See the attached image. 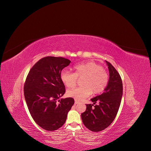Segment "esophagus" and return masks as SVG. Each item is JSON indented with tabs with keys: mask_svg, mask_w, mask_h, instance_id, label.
Wrapping results in <instances>:
<instances>
[{
	"mask_svg": "<svg viewBox=\"0 0 151 151\" xmlns=\"http://www.w3.org/2000/svg\"><path fill=\"white\" fill-rule=\"evenodd\" d=\"M79 103V101H77V100H76V99H75V104H78Z\"/></svg>",
	"mask_w": 151,
	"mask_h": 151,
	"instance_id": "34e87169",
	"label": "esophagus"
}]
</instances>
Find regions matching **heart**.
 Here are the masks:
<instances>
[{
	"label": "heart",
	"mask_w": 151,
	"mask_h": 151,
	"mask_svg": "<svg viewBox=\"0 0 151 151\" xmlns=\"http://www.w3.org/2000/svg\"><path fill=\"white\" fill-rule=\"evenodd\" d=\"M74 73L63 70L60 74L62 83L68 88L74 87L77 78H83L79 88L68 90V96L76 100H81L93 93L99 94L106 88L109 76L101 65L94 62H88L77 64L74 67Z\"/></svg>",
	"instance_id": "1"
}]
</instances>
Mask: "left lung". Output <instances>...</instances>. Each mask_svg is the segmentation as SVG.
Returning <instances> with one entry per match:
<instances>
[{
    "instance_id": "1",
    "label": "left lung",
    "mask_w": 151,
    "mask_h": 151,
    "mask_svg": "<svg viewBox=\"0 0 151 151\" xmlns=\"http://www.w3.org/2000/svg\"><path fill=\"white\" fill-rule=\"evenodd\" d=\"M109 79L104 92L91 99L93 104H86V111L81 118L86 128L93 132H100L111 125L120 108L123 94L121 77L110 63L106 61ZM97 102L98 105H96Z\"/></svg>"
}]
</instances>
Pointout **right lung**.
Returning <instances> with one entry per match:
<instances>
[{"mask_svg":"<svg viewBox=\"0 0 151 151\" xmlns=\"http://www.w3.org/2000/svg\"><path fill=\"white\" fill-rule=\"evenodd\" d=\"M70 62L63 57H44L27 76L24 86L27 106L35 122L46 130H56L64 124L74 103L72 98L59 99L65 92L61 72Z\"/></svg>","mask_w":151,"mask_h":151,"instance_id":"obj_1","label":"right lung"}]
</instances>
